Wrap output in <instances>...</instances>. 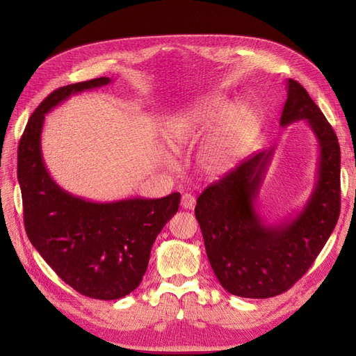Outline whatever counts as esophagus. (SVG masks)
I'll return each instance as SVG.
<instances>
[{"label":"esophagus","mask_w":356,"mask_h":356,"mask_svg":"<svg viewBox=\"0 0 356 356\" xmlns=\"http://www.w3.org/2000/svg\"><path fill=\"white\" fill-rule=\"evenodd\" d=\"M181 207L184 209H193L196 207V197L186 193V195H182V197H181Z\"/></svg>","instance_id":"esophagus-1"}]
</instances>
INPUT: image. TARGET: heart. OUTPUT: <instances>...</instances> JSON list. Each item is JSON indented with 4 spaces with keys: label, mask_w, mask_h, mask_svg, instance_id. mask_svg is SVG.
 Listing matches in <instances>:
<instances>
[{
    "label": "heart",
    "mask_w": 356,
    "mask_h": 356,
    "mask_svg": "<svg viewBox=\"0 0 356 356\" xmlns=\"http://www.w3.org/2000/svg\"><path fill=\"white\" fill-rule=\"evenodd\" d=\"M260 115L252 105L211 95L178 110L161 127L165 143L182 152L207 139L197 165L208 175H221L233 168L252 143Z\"/></svg>",
    "instance_id": "heart-1"
}]
</instances>
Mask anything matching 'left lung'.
Masks as SVG:
<instances>
[{"mask_svg": "<svg viewBox=\"0 0 356 356\" xmlns=\"http://www.w3.org/2000/svg\"><path fill=\"white\" fill-rule=\"evenodd\" d=\"M286 95L279 124L306 120L319 148L316 182L305 208L277 224H267L257 211L275 147L245 159L197 197L195 213L211 267L233 296L268 298L285 293L314 264L339 220L337 136L303 86L288 79Z\"/></svg>", "mask_w": 356, "mask_h": 356, "instance_id": "1", "label": "left lung"}]
</instances>
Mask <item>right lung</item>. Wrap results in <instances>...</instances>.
Wrapping results in <instances>:
<instances>
[{"instance_id":"1","label":"right lung","mask_w":356,"mask_h":356,"mask_svg":"<svg viewBox=\"0 0 356 356\" xmlns=\"http://www.w3.org/2000/svg\"><path fill=\"white\" fill-rule=\"evenodd\" d=\"M101 77L51 92L32 113L17 149L25 230L44 261L80 294L117 300L141 284L157 234L179 207V193L161 199L92 202L59 187L41 154L44 118L71 95L102 88Z\"/></svg>"}]
</instances>
